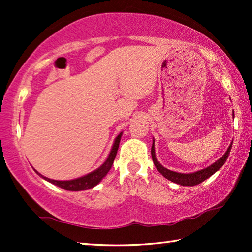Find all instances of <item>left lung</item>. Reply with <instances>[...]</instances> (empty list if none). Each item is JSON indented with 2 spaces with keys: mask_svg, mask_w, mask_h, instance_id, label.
Segmentation results:
<instances>
[{
  "mask_svg": "<svg viewBox=\"0 0 252 252\" xmlns=\"http://www.w3.org/2000/svg\"><path fill=\"white\" fill-rule=\"evenodd\" d=\"M233 117H234V111H233ZM232 146H233V141L230 142V145L228 146L226 152H225L217 162H214L210 166L205 167L203 169H200V171L193 172V173H188V174L171 171V169H167L166 167H164L162 164L158 161V158L156 157L155 138H153V142H152V147H151V156H152L153 163H155V165L158 168V171L160 172L166 179H168V181H171L177 185H181V186H196V185L202 183L203 181H205V179H208L210 176H212L214 173H217L219 169L224 165V163L226 162L227 158L229 156Z\"/></svg>",
  "mask_w": 252,
  "mask_h": 252,
  "instance_id": "1",
  "label": "left lung"
}]
</instances>
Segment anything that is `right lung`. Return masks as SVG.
Wrapping results in <instances>:
<instances>
[{
    "label": "right lung",
    "mask_w": 252,
    "mask_h": 252,
    "mask_svg": "<svg viewBox=\"0 0 252 252\" xmlns=\"http://www.w3.org/2000/svg\"><path fill=\"white\" fill-rule=\"evenodd\" d=\"M122 135H123V131L120 132L119 136L115 138L114 142H113L111 151L109 153V156H107V158L104 161V163L97 167L96 169H94V171L90 172L89 174H86V175H84V176L75 178V179H70V181H55V179H51V178L41 175L38 171H35V169L33 168L34 172L37 173L40 177L45 179L47 182L53 184L58 187L63 188V189H65V190L80 191V190H87V189L94 188L106 176V174L109 173V171L111 169V167L113 165V162H114V158L116 157L117 150H119Z\"/></svg>",
    "instance_id": "right-lung-1"
}]
</instances>
